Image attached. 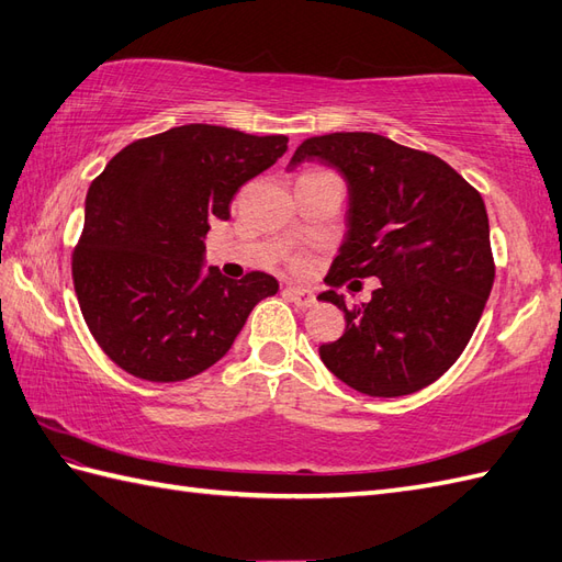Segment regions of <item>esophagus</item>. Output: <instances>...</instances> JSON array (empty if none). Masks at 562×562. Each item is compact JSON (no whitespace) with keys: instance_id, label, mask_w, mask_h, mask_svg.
Listing matches in <instances>:
<instances>
[{"instance_id":"obj_1","label":"esophagus","mask_w":562,"mask_h":562,"mask_svg":"<svg viewBox=\"0 0 562 562\" xmlns=\"http://www.w3.org/2000/svg\"><path fill=\"white\" fill-rule=\"evenodd\" d=\"M283 295L293 300V303L300 307V310H307L312 307L314 303H317V297H314L312 291H305V289H295V285H285L283 289Z\"/></svg>"}]
</instances>
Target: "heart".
<instances>
[{
  "label": "heart",
  "instance_id": "heart-1",
  "mask_svg": "<svg viewBox=\"0 0 562 562\" xmlns=\"http://www.w3.org/2000/svg\"><path fill=\"white\" fill-rule=\"evenodd\" d=\"M289 262H291L293 269H305L307 267V257L305 255H293Z\"/></svg>",
  "mask_w": 562,
  "mask_h": 562
}]
</instances>
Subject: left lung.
I'll use <instances>...</instances> for the list:
<instances>
[{
  "label": "left lung",
  "instance_id": "8db88e82",
  "mask_svg": "<svg viewBox=\"0 0 562 562\" xmlns=\"http://www.w3.org/2000/svg\"><path fill=\"white\" fill-rule=\"evenodd\" d=\"M303 159L331 164L350 186L348 236L326 285L381 281L362 307L319 295L346 314L344 336L319 346L322 362L376 398L434 384L470 344L494 285L482 195L441 157L376 133L307 138L291 167Z\"/></svg>",
  "mask_w": 562,
  "mask_h": 562
}]
</instances>
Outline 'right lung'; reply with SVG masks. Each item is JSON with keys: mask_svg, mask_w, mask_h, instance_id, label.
Masks as SVG:
<instances>
[{"mask_svg": "<svg viewBox=\"0 0 562 562\" xmlns=\"http://www.w3.org/2000/svg\"><path fill=\"white\" fill-rule=\"evenodd\" d=\"M285 149V135L188 123L126 145L90 183L74 289L92 338L123 372L157 384L204 372L279 291L265 271L202 277V252L210 222H226L240 186Z\"/></svg>", "mask_w": 562, "mask_h": 562, "instance_id": "obj_1", "label": "right lung"}]
</instances>
